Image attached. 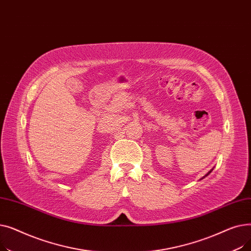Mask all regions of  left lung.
I'll return each mask as SVG.
<instances>
[{
  "label": "left lung",
  "instance_id": "left-lung-1",
  "mask_svg": "<svg viewBox=\"0 0 251 251\" xmlns=\"http://www.w3.org/2000/svg\"><path fill=\"white\" fill-rule=\"evenodd\" d=\"M212 171H213V169H212V170H210V171H209V172H208V173H207V174H206V175H205L204 177H206L207 175H209V174H210V172H212ZM204 177H203V178H204ZM203 178H202V179H203Z\"/></svg>",
  "mask_w": 251,
  "mask_h": 251
}]
</instances>
